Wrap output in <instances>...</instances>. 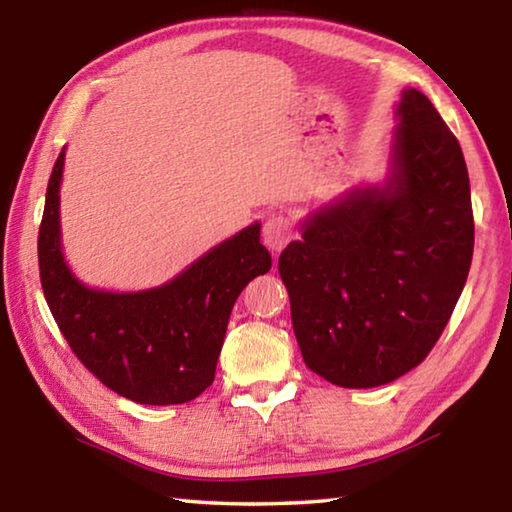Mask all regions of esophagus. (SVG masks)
<instances>
[{"instance_id":"1","label":"esophagus","mask_w":512,"mask_h":512,"mask_svg":"<svg viewBox=\"0 0 512 512\" xmlns=\"http://www.w3.org/2000/svg\"><path fill=\"white\" fill-rule=\"evenodd\" d=\"M262 237H264V244L271 248L273 253H280V250L287 246L289 239L293 237L291 221L287 219V216H282V214H271L264 221Z\"/></svg>"}]
</instances>
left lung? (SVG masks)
Listing matches in <instances>:
<instances>
[{
	"instance_id": "left-lung-1",
	"label": "left lung",
	"mask_w": 512,
	"mask_h": 512,
	"mask_svg": "<svg viewBox=\"0 0 512 512\" xmlns=\"http://www.w3.org/2000/svg\"><path fill=\"white\" fill-rule=\"evenodd\" d=\"M395 115L386 183L311 214L277 262L302 359L343 388L388 384L422 363L472 264L461 144L418 90L402 92Z\"/></svg>"
}]
</instances>
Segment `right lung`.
Wrapping results in <instances>:
<instances>
[{
  "mask_svg": "<svg viewBox=\"0 0 512 512\" xmlns=\"http://www.w3.org/2000/svg\"><path fill=\"white\" fill-rule=\"evenodd\" d=\"M60 151L38 232L40 282L69 348L103 386L137 404H183L212 386L239 293L271 271L253 223L158 289L112 293L85 287L60 250Z\"/></svg>",
  "mask_w": 512,
  "mask_h": 512,
  "instance_id": "right-lung-1",
  "label": "right lung"
}]
</instances>
